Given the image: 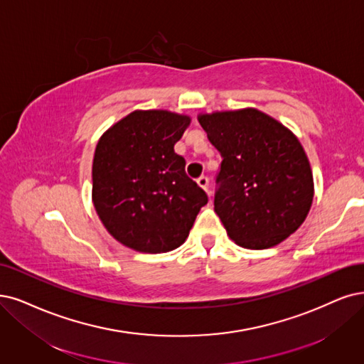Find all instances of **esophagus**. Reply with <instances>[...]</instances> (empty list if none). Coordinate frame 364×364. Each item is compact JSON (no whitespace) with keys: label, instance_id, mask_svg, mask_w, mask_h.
Listing matches in <instances>:
<instances>
[{"label":"esophagus","instance_id":"1","mask_svg":"<svg viewBox=\"0 0 364 364\" xmlns=\"http://www.w3.org/2000/svg\"><path fill=\"white\" fill-rule=\"evenodd\" d=\"M198 186L203 187V189L208 193V196H211V192L208 191V178L205 177V175H203V177L198 178Z\"/></svg>","mask_w":364,"mask_h":364}]
</instances>
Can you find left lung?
<instances>
[{
  "label": "left lung",
  "instance_id": "1",
  "mask_svg": "<svg viewBox=\"0 0 364 364\" xmlns=\"http://www.w3.org/2000/svg\"><path fill=\"white\" fill-rule=\"evenodd\" d=\"M223 157L214 211L235 245L274 247L299 230L314 200V175L299 138L255 107L199 114Z\"/></svg>",
  "mask_w": 364,
  "mask_h": 364
}]
</instances>
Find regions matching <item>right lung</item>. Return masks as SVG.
Returning <instances> with one entry per match:
<instances>
[{"instance_id":"obj_1","label":"right lung","mask_w":364,"mask_h":364,"mask_svg":"<svg viewBox=\"0 0 364 364\" xmlns=\"http://www.w3.org/2000/svg\"><path fill=\"white\" fill-rule=\"evenodd\" d=\"M192 118L133 111L107 129L92 160V204L118 243L142 253L180 247L208 198L175 153Z\"/></svg>"}]
</instances>
